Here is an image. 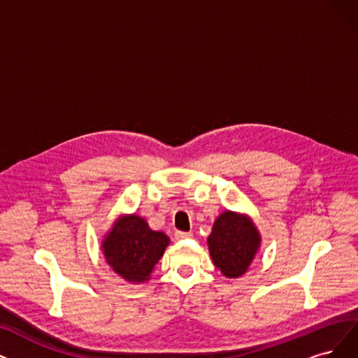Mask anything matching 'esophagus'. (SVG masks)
I'll list each match as a JSON object with an SVG mask.
<instances>
[{
  "instance_id": "1",
  "label": "esophagus",
  "mask_w": 358,
  "mask_h": 358,
  "mask_svg": "<svg viewBox=\"0 0 358 358\" xmlns=\"http://www.w3.org/2000/svg\"><path fill=\"white\" fill-rule=\"evenodd\" d=\"M175 238H176L178 241H180V239H188V238H192V234H191V232H180V231H176V232H175Z\"/></svg>"
}]
</instances>
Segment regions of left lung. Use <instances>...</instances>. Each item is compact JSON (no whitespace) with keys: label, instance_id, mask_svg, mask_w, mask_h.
Listing matches in <instances>:
<instances>
[{"label":"left lung","instance_id":"1","mask_svg":"<svg viewBox=\"0 0 358 358\" xmlns=\"http://www.w3.org/2000/svg\"><path fill=\"white\" fill-rule=\"evenodd\" d=\"M207 244L214 266L226 278H239L252 263L262 236L248 216L227 210L214 222Z\"/></svg>","mask_w":358,"mask_h":358}]
</instances>
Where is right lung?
I'll list each match as a JSON object with an SVG mask.
<instances>
[{
  "mask_svg": "<svg viewBox=\"0 0 358 358\" xmlns=\"http://www.w3.org/2000/svg\"><path fill=\"white\" fill-rule=\"evenodd\" d=\"M169 242L164 232L152 231L145 219L129 214L114 222L101 247L113 271L127 282L142 283L150 279Z\"/></svg>",
  "mask_w": 358,
  "mask_h": 358,
  "instance_id": "right-lung-1",
  "label": "right lung"
}]
</instances>
